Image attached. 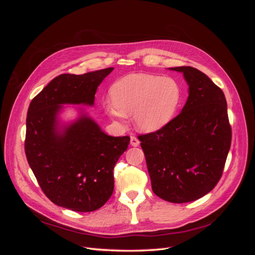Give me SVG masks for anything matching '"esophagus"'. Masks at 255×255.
<instances>
[{
    "instance_id": "34e87169",
    "label": "esophagus",
    "mask_w": 255,
    "mask_h": 255,
    "mask_svg": "<svg viewBox=\"0 0 255 255\" xmlns=\"http://www.w3.org/2000/svg\"><path fill=\"white\" fill-rule=\"evenodd\" d=\"M139 143H140V141L138 140V138H137V137H135V136H130V145H133V146H138V145H139Z\"/></svg>"
}]
</instances>
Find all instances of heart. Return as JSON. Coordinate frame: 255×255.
I'll return each instance as SVG.
<instances>
[{"label": "heart", "mask_w": 255, "mask_h": 255, "mask_svg": "<svg viewBox=\"0 0 255 255\" xmlns=\"http://www.w3.org/2000/svg\"><path fill=\"white\" fill-rule=\"evenodd\" d=\"M112 100L103 102L105 114L120 125L134 115L138 129L153 133L171 122L182 101V88L172 78L128 74L111 88Z\"/></svg>", "instance_id": "b5f03b06"}]
</instances>
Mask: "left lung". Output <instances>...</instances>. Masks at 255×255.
I'll return each mask as SVG.
<instances>
[{
	"instance_id": "obj_1",
	"label": "left lung",
	"mask_w": 255,
	"mask_h": 255,
	"mask_svg": "<svg viewBox=\"0 0 255 255\" xmlns=\"http://www.w3.org/2000/svg\"><path fill=\"white\" fill-rule=\"evenodd\" d=\"M188 84L182 112L165 128L139 135L152 190L172 203L208 194L222 175L232 139L223 91L192 67H175Z\"/></svg>"
}]
</instances>
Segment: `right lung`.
Instances as JSON below:
<instances>
[{
    "label": "right lung",
    "mask_w": 255,
    "mask_h": 255,
    "mask_svg": "<svg viewBox=\"0 0 255 255\" xmlns=\"http://www.w3.org/2000/svg\"><path fill=\"white\" fill-rule=\"evenodd\" d=\"M113 70L60 74L32 100L27 111L28 165L44 195L74 212H94L111 198L114 167L129 137L109 136L83 111L70 125L60 126L58 114L64 104L94 105L98 86Z\"/></svg>",
    "instance_id": "obj_1"
}]
</instances>
